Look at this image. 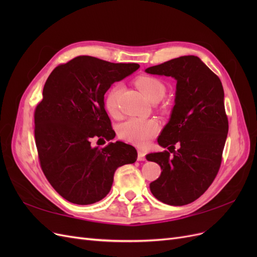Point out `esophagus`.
Returning a JSON list of instances; mask_svg holds the SVG:
<instances>
[{
    "mask_svg": "<svg viewBox=\"0 0 257 257\" xmlns=\"http://www.w3.org/2000/svg\"><path fill=\"white\" fill-rule=\"evenodd\" d=\"M146 152L145 151H142V150H139L138 151V155H137V160L138 161H145L146 160Z\"/></svg>",
    "mask_w": 257,
    "mask_h": 257,
    "instance_id": "34e87169",
    "label": "esophagus"
}]
</instances>
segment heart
Instances as JSON below:
<instances>
[{
	"label": "heart",
	"mask_w": 257,
	"mask_h": 257,
	"mask_svg": "<svg viewBox=\"0 0 257 257\" xmlns=\"http://www.w3.org/2000/svg\"><path fill=\"white\" fill-rule=\"evenodd\" d=\"M136 87L143 92V94L152 103L159 100L165 95L166 87L160 79L152 76H139L135 79ZM123 87L120 83L114 84L108 91L105 97V107L111 115L118 114L120 107V98ZM159 132V123L155 120H144L132 118L124 122L120 126V136L124 141L137 146H144Z\"/></svg>",
	"instance_id": "b5f03b06"
}]
</instances>
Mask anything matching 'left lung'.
I'll return each instance as SVG.
<instances>
[{
	"mask_svg": "<svg viewBox=\"0 0 257 257\" xmlns=\"http://www.w3.org/2000/svg\"><path fill=\"white\" fill-rule=\"evenodd\" d=\"M146 72L177 80L172 116L158 138L159 145L169 151L146 155L162 169L161 176L150 183V191L164 204L188 205L207 191L221 166L228 133L223 85L195 56L169 60Z\"/></svg>",
	"mask_w": 257,
	"mask_h": 257,
	"instance_id": "left-lung-1",
	"label": "left lung"
}]
</instances>
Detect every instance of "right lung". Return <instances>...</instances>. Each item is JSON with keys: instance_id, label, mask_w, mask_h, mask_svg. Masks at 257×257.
Returning a JSON list of instances; mask_svg holds the SVG:
<instances>
[{"instance_id": "1", "label": "right lung", "mask_w": 257, "mask_h": 257, "mask_svg": "<svg viewBox=\"0 0 257 257\" xmlns=\"http://www.w3.org/2000/svg\"><path fill=\"white\" fill-rule=\"evenodd\" d=\"M138 68L136 63L79 56L58 65L44 85L34 111L38 160L52 188L73 204L103 199L115 169L137 160L133 146L115 142L93 148L91 139L114 137L104 95L112 83Z\"/></svg>"}]
</instances>
